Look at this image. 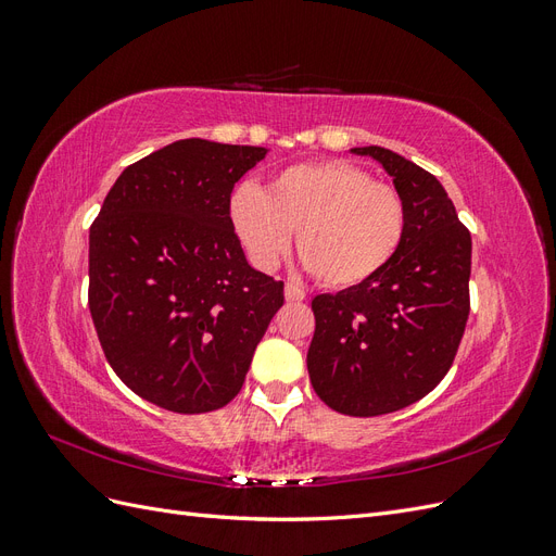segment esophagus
<instances>
[{
    "label": "esophagus",
    "instance_id": "34e87169",
    "mask_svg": "<svg viewBox=\"0 0 556 556\" xmlns=\"http://www.w3.org/2000/svg\"><path fill=\"white\" fill-rule=\"evenodd\" d=\"M285 299L292 301V304H296V301H304V299H306V292L301 290L299 285L288 282V285H285Z\"/></svg>",
    "mask_w": 556,
    "mask_h": 556
}]
</instances>
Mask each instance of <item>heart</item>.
I'll use <instances>...</instances> for the list:
<instances>
[{"label":"heart","instance_id":"b5f03b06","mask_svg":"<svg viewBox=\"0 0 556 556\" xmlns=\"http://www.w3.org/2000/svg\"><path fill=\"white\" fill-rule=\"evenodd\" d=\"M229 220L250 260L274 266L290 248L331 288H355L394 260L408 229L406 201L345 160L294 164L264 190L241 185Z\"/></svg>","mask_w":556,"mask_h":556}]
</instances>
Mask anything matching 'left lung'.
<instances>
[{"mask_svg":"<svg viewBox=\"0 0 556 556\" xmlns=\"http://www.w3.org/2000/svg\"><path fill=\"white\" fill-rule=\"evenodd\" d=\"M374 157L406 201L394 260L355 288L313 299L308 374L329 408L376 417L410 406L443 380L468 319L470 233L439 178L380 146Z\"/></svg>","mask_w":556,"mask_h":556,"instance_id":"8db88e82","label":"left lung"}]
</instances>
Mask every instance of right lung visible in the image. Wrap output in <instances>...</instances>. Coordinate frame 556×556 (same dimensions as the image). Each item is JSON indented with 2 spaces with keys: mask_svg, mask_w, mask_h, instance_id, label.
I'll list each match as a JSON object with an SVG mask.
<instances>
[{
  "mask_svg": "<svg viewBox=\"0 0 556 556\" xmlns=\"http://www.w3.org/2000/svg\"><path fill=\"white\" fill-rule=\"evenodd\" d=\"M260 146L180 139L117 176L90 227V315L134 394L208 413L239 394L282 306V282L252 268L229 220L233 185Z\"/></svg>",
  "mask_w": 556,
  "mask_h": 556,
  "instance_id": "add662e5",
  "label": "right lung"
}]
</instances>
